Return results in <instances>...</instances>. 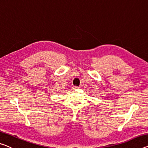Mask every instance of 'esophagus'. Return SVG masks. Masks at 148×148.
I'll use <instances>...</instances> for the list:
<instances>
[{
    "label": "esophagus",
    "instance_id": "esophagus-1",
    "mask_svg": "<svg viewBox=\"0 0 148 148\" xmlns=\"http://www.w3.org/2000/svg\"><path fill=\"white\" fill-rule=\"evenodd\" d=\"M80 88V86H74L73 88H73V89L74 90H76V89H78V88Z\"/></svg>",
    "mask_w": 148,
    "mask_h": 148
}]
</instances>
